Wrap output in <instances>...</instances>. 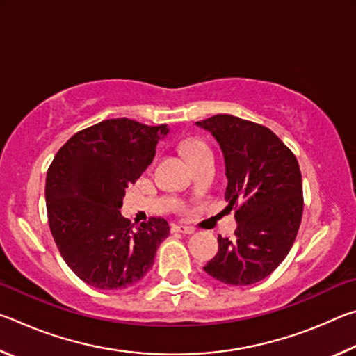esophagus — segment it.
Segmentation results:
<instances>
[{
  "mask_svg": "<svg viewBox=\"0 0 356 356\" xmlns=\"http://www.w3.org/2000/svg\"><path fill=\"white\" fill-rule=\"evenodd\" d=\"M172 232H182V234H195V227L185 226V225H171Z\"/></svg>",
  "mask_w": 356,
  "mask_h": 356,
  "instance_id": "esophagus-1",
  "label": "esophagus"
}]
</instances>
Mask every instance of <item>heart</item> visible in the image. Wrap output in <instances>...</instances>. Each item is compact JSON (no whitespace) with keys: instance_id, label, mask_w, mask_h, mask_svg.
<instances>
[{"instance_id":"obj_1","label":"heart","mask_w":356,"mask_h":356,"mask_svg":"<svg viewBox=\"0 0 356 356\" xmlns=\"http://www.w3.org/2000/svg\"><path fill=\"white\" fill-rule=\"evenodd\" d=\"M185 152L188 155L190 161H195L204 155H209L210 149L200 140H191L188 143H185Z\"/></svg>"}]
</instances>
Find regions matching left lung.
Returning a JSON list of instances; mask_svg holds the SVG:
<instances>
[{
  "label": "left lung",
  "mask_w": 356,
  "mask_h": 356,
  "mask_svg": "<svg viewBox=\"0 0 356 356\" xmlns=\"http://www.w3.org/2000/svg\"><path fill=\"white\" fill-rule=\"evenodd\" d=\"M207 130L225 156L227 212L237 221L234 240L218 236V252L204 272L229 286L262 281L284 261L303 215L298 161L272 130L231 114H216Z\"/></svg>",
  "instance_id": "8db88e82"
}]
</instances>
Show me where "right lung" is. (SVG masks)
Returning <instances> with one entry per match:
<instances>
[{"instance_id":"obj_1","label":"right lung","mask_w":356,"mask_h":356,"mask_svg":"<svg viewBox=\"0 0 356 356\" xmlns=\"http://www.w3.org/2000/svg\"><path fill=\"white\" fill-rule=\"evenodd\" d=\"M168 134V125L108 119L78 131L53 159L45 182L48 225L65 264L86 284L118 291L152 268L170 225L150 218L135 226L119 209Z\"/></svg>"}]
</instances>
